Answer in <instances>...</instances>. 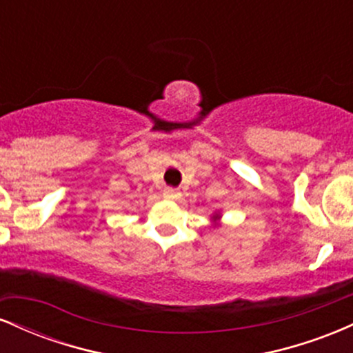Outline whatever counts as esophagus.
<instances>
[{
    "label": "esophagus",
    "mask_w": 353,
    "mask_h": 353,
    "mask_svg": "<svg viewBox=\"0 0 353 353\" xmlns=\"http://www.w3.org/2000/svg\"><path fill=\"white\" fill-rule=\"evenodd\" d=\"M163 196L165 197V199H169V201H176V199H179L181 192H179V190L172 189V188H165L164 192H163Z\"/></svg>",
    "instance_id": "esophagus-1"
}]
</instances>
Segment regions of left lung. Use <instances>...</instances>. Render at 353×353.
I'll return each instance as SVG.
<instances>
[{
  "mask_svg": "<svg viewBox=\"0 0 353 353\" xmlns=\"http://www.w3.org/2000/svg\"><path fill=\"white\" fill-rule=\"evenodd\" d=\"M221 214L219 212H214L212 214V217H210V221H212V225L214 228H219V225H221Z\"/></svg>",
  "mask_w": 353,
  "mask_h": 353,
  "instance_id": "8db88e82",
  "label": "left lung"
}]
</instances>
